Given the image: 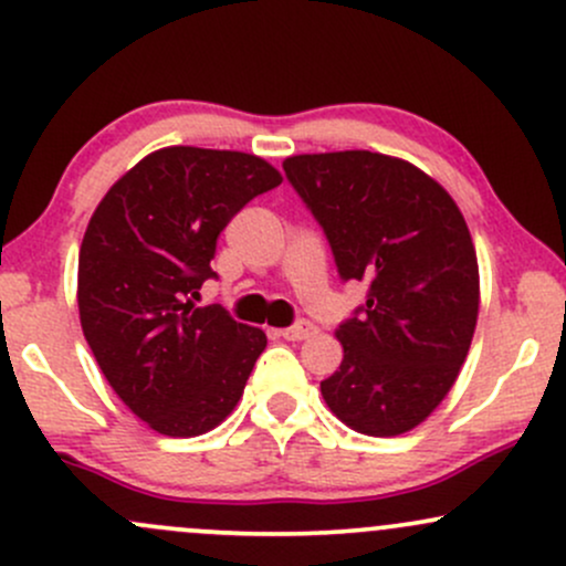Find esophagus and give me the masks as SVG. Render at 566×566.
<instances>
[{
  "label": "esophagus",
  "instance_id": "obj_1",
  "mask_svg": "<svg viewBox=\"0 0 566 566\" xmlns=\"http://www.w3.org/2000/svg\"><path fill=\"white\" fill-rule=\"evenodd\" d=\"M316 331V327L312 325V322H297V325L293 327H284V331H279V335H282L284 340H303L308 338Z\"/></svg>",
  "mask_w": 566,
  "mask_h": 566
}]
</instances>
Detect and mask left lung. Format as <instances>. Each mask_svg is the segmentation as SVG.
Returning <instances> with one entry per match:
<instances>
[{
  "instance_id": "8db88e82",
  "label": "left lung",
  "mask_w": 566,
  "mask_h": 566,
  "mask_svg": "<svg viewBox=\"0 0 566 566\" xmlns=\"http://www.w3.org/2000/svg\"><path fill=\"white\" fill-rule=\"evenodd\" d=\"M290 185L325 231L344 282L368 301L338 325L344 359L322 381L352 430L392 438L443 402L470 352L481 284L468 222L413 164L370 150L293 155Z\"/></svg>"
}]
</instances>
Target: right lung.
I'll return each mask as SVG.
<instances>
[{
  "mask_svg": "<svg viewBox=\"0 0 566 566\" xmlns=\"http://www.w3.org/2000/svg\"><path fill=\"white\" fill-rule=\"evenodd\" d=\"M282 185L269 160L164 147L123 174L85 228L80 325L115 395L155 432L214 430L265 349L260 327L198 308L217 235L254 196Z\"/></svg>",
  "mask_w": 566,
  "mask_h": 566,
  "instance_id": "right-lung-1",
  "label": "right lung"
}]
</instances>
